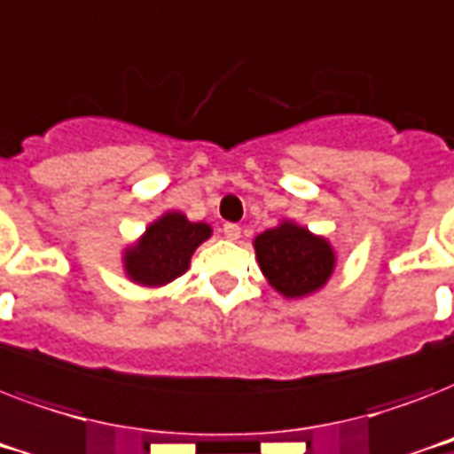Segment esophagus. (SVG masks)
<instances>
[{"mask_svg": "<svg viewBox=\"0 0 454 454\" xmlns=\"http://www.w3.org/2000/svg\"><path fill=\"white\" fill-rule=\"evenodd\" d=\"M223 235L228 240H238L240 238V226L238 223H223Z\"/></svg>", "mask_w": 454, "mask_h": 454, "instance_id": "1", "label": "esophagus"}]
</instances>
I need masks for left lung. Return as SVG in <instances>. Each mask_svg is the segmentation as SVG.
Listing matches in <instances>:
<instances>
[{"instance_id": "8db88e82", "label": "left lung", "mask_w": 454, "mask_h": 454, "mask_svg": "<svg viewBox=\"0 0 454 454\" xmlns=\"http://www.w3.org/2000/svg\"><path fill=\"white\" fill-rule=\"evenodd\" d=\"M263 276L285 297H303L323 287L334 269L327 240L294 223H280L254 240Z\"/></svg>"}]
</instances>
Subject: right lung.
Listing matches in <instances>:
<instances>
[{"mask_svg":"<svg viewBox=\"0 0 454 454\" xmlns=\"http://www.w3.org/2000/svg\"><path fill=\"white\" fill-rule=\"evenodd\" d=\"M212 235L207 223H191L184 214H164L124 256V266L131 280L148 287L171 283L184 276L191 256L200 242Z\"/></svg>","mask_w":454,"mask_h":454,"instance_id":"obj_1","label":"right lung"}]
</instances>
